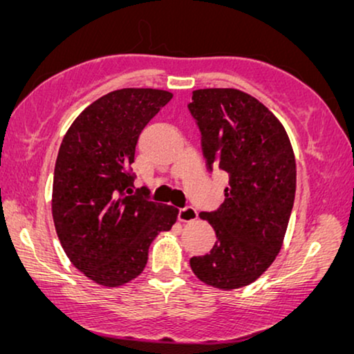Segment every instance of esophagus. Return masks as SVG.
Here are the masks:
<instances>
[{"mask_svg": "<svg viewBox=\"0 0 354 354\" xmlns=\"http://www.w3.org/2000/svg\"><path fill=\"white\" fill-rule=\"evenodd\" d=\"M198 219V211L195 207L192 206H187L183 207V209L178 211V221L180 222H193Z\"/></svg>", "mask_w": 354, "mask_h": 354, "instance_id": "34e87169", "label": "esophagus"}]
</instances>
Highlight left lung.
Wrapping results in <instances>:
<instances>
[{
  "label": "left lung",
  "instance_id": "left-lung-1",
  "mask_svg": "<svg viewBox=\"0 0 354 354\" xmlns=\"http://www.w3.org/2000/svg\"><path fill=\"white\" fill-rule=\"evenodd\" d=\"M188 109L201 132L209 169L229 174L225 200L200 217L217 241L190 266L201 282L219 290L253 283L283 245L297 190L295 153L274 113L236 88L195 90Z\"/></svg>",
  "mask_w": 354,
  "mask_h": 354
}]
</instances>
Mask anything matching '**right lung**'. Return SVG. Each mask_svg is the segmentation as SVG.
Returning <instances> with one entry per match:
<instances>
[{
	"mask_svg": "<svg viewBox=\"0 0 354 354\" xmlns=\"http://www.w3.org/2000/svg\"><path fill=\"white\" fill-rule=\"evenodd\" d=\"M171 98L158 88L114 90L86 106L62 138L51 198L56 234L71 263L103 287L138 277L151 241L177 222V207L133 195L129 172L140 132Z\"/></svg>",
	"mask_w": 354,
	"mask_h": 354,
	"instance_id": "right-lung-1",
	"label": "right lung"
}]
</instances>
